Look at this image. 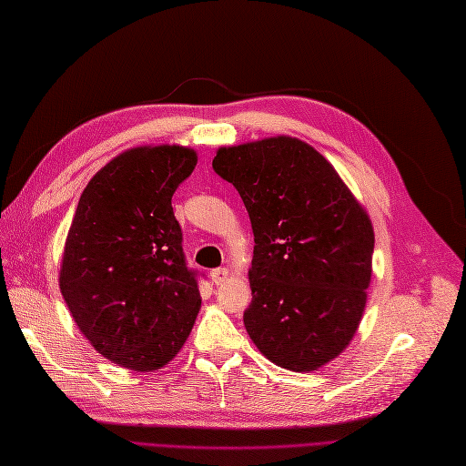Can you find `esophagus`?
Listing matches in <instances>:
<instances>
[{
	"mask_svg": "<svg viewBox=\"0 0 466 466\" xmlns=\"http://www.w3.org/2000/svg\"><path fill=\"white\" fill-rule=\"evenodd\" d=\"M209 276H211V281H214L216 286H219V284H223L225 279H228L229 270H228V268H216V270L209 272Z\"/></svg>",
	"mask_w": 466,
	"mask_h": 466,
	"instance_id": "1",
	"label": "esophagus"
}]
</instances>
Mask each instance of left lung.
Listing matches in <instances>:
<instances>
[{
    "label": "left lung",
    "instance_id": "obj_1",
    "mask_svg": "<svg viewBox=\"0 0 466 466\" xmlns=\"http://www.w3.org/2000/svg\"><path fill=\"white\" fill-rule=\"evenodd\" d=\"M211 167L241 194L255 233L243 315L250 340L279 368L319 370L350 344L368 301V211L298 137L219 147Z\"/></svg>",
    "mask_w": 466,
    "mask_h": 466
}]
</instances>
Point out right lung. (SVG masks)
<instances>
[{
    "instance_id": "add662e5",
    "label": "right lung",
    "mask_w": 466,
    "mask_h": 466,
    "mask_svg": "<svg viewBox=\"0 0 466 466\" xmlns=\"http://www.w3.org/2000/svg\"><path fill=\"white\" fill-rule=\"evenodd\" d=\"M196 161L180 146L120 153L89 180L67 231L64 301L98 354L126 370H161L200 311L171 204Z\"/></svg>"
}]
</instances>
